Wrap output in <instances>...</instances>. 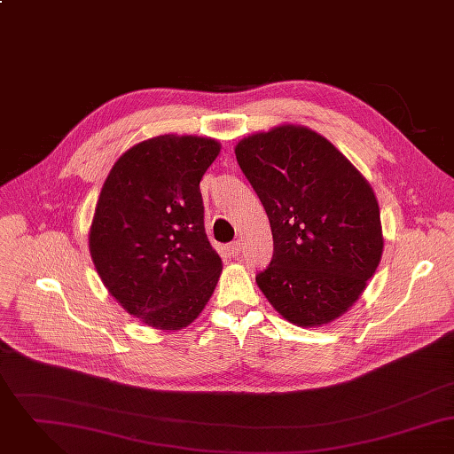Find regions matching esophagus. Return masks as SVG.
Instances as JSON below:
<instances>
[{
  "instance_id": "esophagus-1",
  "label": "esophagus",
  "mask_w": 454,
  "mask_h": 454,
  "mask_svg": "<svg viewBox=\"0 0 454 454\" xmlns=\"http://www.w3.org/2000/svg\"><path fill=\"white\" fill-rule=\"evenodd\" d=\"M240 251H242V244L237 240V242H233V244H230L228 246V254L230 256H233V258H237V256H240Z\"/></svg>"
}]
</instances>
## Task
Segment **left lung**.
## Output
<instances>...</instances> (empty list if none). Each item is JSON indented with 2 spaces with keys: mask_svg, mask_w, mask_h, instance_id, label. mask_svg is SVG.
<instances>
[{
  "mask_svg": "<svg viewBox=\"0 0 454 454\" xmlns=\"http://www.w3.org/2000/svg\"><path fill=\"white\" fill-rule=\"evenodd\" d=\"M237 161L270 221L273 256L256 282L298 326L342 316L382 254L380 214L362 174L325 137L278 126L239 142Z\"/></svg>",
  "mask_w": 454,
  "mask_h": 454,
  "instance_id": "1",
  "label": "left lung"
}]
</instances>
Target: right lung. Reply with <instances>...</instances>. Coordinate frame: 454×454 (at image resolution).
Instances as JSON below:
<instances>
[{
	"label": "right lung",
	"mask_w": 454,
	"mask_h": 454,
	"mask_svg": "<svg viewBox=\"0 0 454 454\" xmlns=\"http://www.w3.org/2000/svg\"><path fill=\"white\" fill-rule=\"evenodd\" d=\"M219 149L212 138L161 135L126 151L101 187L92 263L110 294L153 328L192 323L219 280L200 192Z\"/></svg>",
	"instance_id": "1"
}]
</instances>
